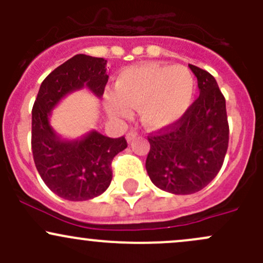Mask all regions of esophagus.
Segmentation results:
<instances>
[{
    "label": "esophagus",
    "mask_w": 263,
    "mask_h": 263,
    "mask_svg": "<svg viewBox=\"0 0 263 263\" xmlns=\"http://www.w3.org/2000/svg\"><path fill=\"white\" fill-rule=\"evenodd\" d=\"M137 137V132L136 131H128L127 132V135H126V139H127V141L128 142H131L132 140H135Z\"/></svg>",
    "instance_id": "esophagus-1"
}]
</instances>
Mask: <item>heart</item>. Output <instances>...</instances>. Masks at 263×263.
<instances>
[{
	"instance_id": "heart-1",
	"label": "heart",
	"mask_w": 263,
	"mask_h": 263,
	"mask_svg": "<svg viewBox=\"0 0 263 263\" xmlns=\"http://www.w3.org/2000/svg\"><path fill=\"white\" fill-rule=\"evenodd\" d=\"M196 80L185 66L146 63L122 71L116 81V94L105 99L109 113L129 115L139 108L141 122L148 128L168 127L178 121L192 104Z\"/></svg>"
}]
</instances>
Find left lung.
Wrapping results in <instances>:
<instances>
[{"label":"left lung","mask_w":263,"mask_h":263,"mask_svg":"<svg viewBox=\"0 0 263 263\" xmlns=\"http://www.w3.org/2000/svg\"><path fill=\"white\" fill-rule=\"evenodd\" d=\"M200 97L173 124L147 136L146 171L151 182L174 195L205 188L219 173L229 144L225 98L211 73L188 65Z\"/></svg>","instance_id":"obj_1"}]
</instances>
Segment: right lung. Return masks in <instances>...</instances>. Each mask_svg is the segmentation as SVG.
Listing matches in <instances>:
<instances>
[{"mask_svg": "<svg viewBox=\"0 0 263 263\" xmlns=\"http://www.w3.org/2000/svg\"><path fill=\"white\" fill-rule=\"evenodd\" d=\"M104 58L76 54L44 79L31 110V150L42 179L52 192L68 201L102 195L112 181V160L127 147L124 136L110 139L91 131L75 141L61 140L49 124L50 110L66 94L87 86L104 94L108 82Z\"/></svg>", "mask_w": 263, "mask_h": 263, "instance_id": "1", "label": "right lung"}]
</instances>
